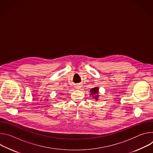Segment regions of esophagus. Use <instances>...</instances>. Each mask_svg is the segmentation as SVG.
<instances>
[{
	"mask_svg": "<svg viewBox=\"0 0 153 153\" xmlns=\"http://www.w3.org/2000/svg\"><path fill=\"white\" fill-rule=\"evenodd\" d=\"M79 87H80L79 86H77V87H76V88H79Z\"/></svg>",
	"mask_w": 153,
	"mask_h": 153,
	"instance_id": "34e87169",
	"label": "esophagus"
}]
</instances>
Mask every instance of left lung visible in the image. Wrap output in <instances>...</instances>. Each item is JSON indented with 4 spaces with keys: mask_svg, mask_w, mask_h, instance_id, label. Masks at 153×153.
Listing matches in <instances>:
<instances>
[{
    "mask_svg": "<svg viewBox=\"0 0 153 153\" xmlns=\"http://www.w3.org/2000/svg\"><path fill=\"white\" fill-rule=\"evenodd\" d=\"M98 91H99V89L97 87H96V88H93L90 90V92L91 93V95L93 96V98H95L96 100H97L98 98Z\"/></svg>",
    "mask_w": 153,
    "mask_h": 153,
    "instance_id": "left-lung-1",
    "label": "left lung"
}]
</instances>
